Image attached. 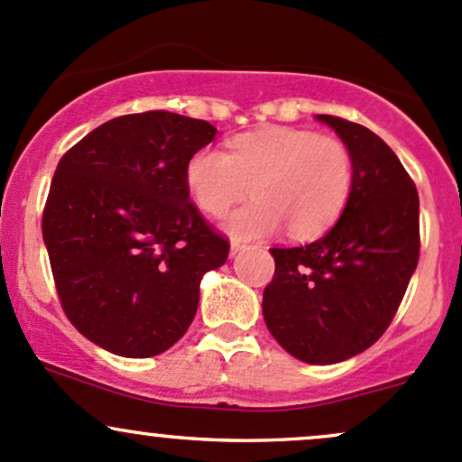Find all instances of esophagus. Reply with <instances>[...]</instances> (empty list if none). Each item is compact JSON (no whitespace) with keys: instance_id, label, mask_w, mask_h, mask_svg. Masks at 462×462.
Returning a JSON list of instances; mask_svg holds the SVG:
<instances>
[{"instance_id":"1","label":"esophagus","mask_w":462,"mask_h":462,"mask_svg":"<svg viewBox=\"0 0 462 462\" xmlns=\"http://www.w3.org/2000/svg\"><path fill=\"white\" fill-rule=\"evenodd\" d=\"M244 250H245V244H241V241L232 239V244H230V254L232 256H236V254H239V252H244Z\"/></svg>"}]
</instances>
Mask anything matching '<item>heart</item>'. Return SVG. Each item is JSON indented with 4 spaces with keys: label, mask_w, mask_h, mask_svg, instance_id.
<instances>
[{
    "label": "heart",
    "mask_w": 462,
    "mask_h": 462,
    "mask_svg": "<svg viewBox=\"0 0 462 462\" xmlns=\"http://www.w3.org/2000/svg\"><path fill=\"white\" fill-rule=\"evenodd\" d=\"M186 186L206 215L226 218L236 239H265L288 227L296 241L325 235L346 210L354 186L349 148L334 134L272 125L235 137L227 152L201 148L188 159Z\"/></svg>",
    "instance_id": "heart-1"
}]
</instances>
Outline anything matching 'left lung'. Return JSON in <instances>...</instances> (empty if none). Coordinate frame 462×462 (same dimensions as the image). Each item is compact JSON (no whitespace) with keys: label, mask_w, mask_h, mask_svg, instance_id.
Masks as SVG:
<instances>
[{"label":"left lung","mask_w":462,"mask_h":462,"mask_svg":"<svg viewBox=\"0 0 462 462\" xmlns=\"http://www.w3.org/2000/svg\"><path fill=\"white\" fill-rule=\"evenodd\" d=\"M349 148L354 186L337 226L300 247H270L263 319L299 361L332 365L385 334L420 254L419 192L392 148L365 125L317 115Z\"/></svg>","instance_id":"8db88e82"}]
</instances>
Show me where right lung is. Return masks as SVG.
<instances>
[{"mask_svg": "<svg viewBox=\"0 0 462 462\" xmlns=\"http://www.w3.org/2000/svg\"><path fill=\"white\" fill-rule=\"evenodd\" d=\"M217 128L168 110L116 116L60 159L42 232L68 320L108 352L148 358L190 328L199 283L230 241L190 201L186 163Z\"/></svg>", "mask_w": 462, "mask_h": 462, "instance_id": "add662e5", "label": "right lung"}]
</instances>
